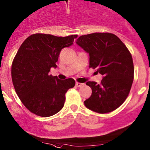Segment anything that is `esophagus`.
Listing matches in <instances>:
<instances>
[{"label":"esophagus","instance_id":"obj_1","mask_svg":"<svg viewBox=\"0 0 150 150\" xmlns=\"http://www.w3.org/2000/svg\"><path fill=\"white\" fill-rule=\"evenodd\" d=\"M83 85H84V83H79V82H76V83H75V86H76L77 87H81V86H83Z\"/></svg>","mask_w":150,"mask_h":150}]
</instances>
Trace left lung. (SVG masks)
<instances>
[{
    "label": "left lung",
    "instance_id": "1",
    "mask_svg": "<svg viewBox=\"0 0 150 150\" xmlns=\"http://www.w3.org/2000/svg\"><path fill=\"white\" fill-rule=\"evenodd\" d=\"M78 45L89 54V68L103 75L100 83L88 81L92 96L84 101L96 112H110L128 97L134 78L132 54L115 35L95 33L80 36Z\"/></svg>",
    "mask_w": 150,
    "mask_h": 150
}]
</instances>
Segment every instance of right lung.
I'll use <instances>...</instances> for the list:
<instances>
[{"mask_svg": "<svg viewBox=\"0 0 150 150\" xmlns=\"http://www.w3.org/2000/svg\"><path fill=\"white\" fill-rule=\"evenodd\" d=\"M77 37L36 33L18 50L12 64V83L21 101L32 113L50 117L64 107L66 92L75 86V80H59L49 72L57 67L61 50L72 46Z\"/></svg>", "mask_w": 150, "mask_h": 150, "instance_id": "1", "label": "right lung"}]
</instances>
